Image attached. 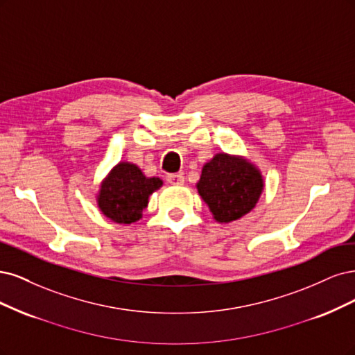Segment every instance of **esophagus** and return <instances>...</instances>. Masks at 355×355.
<instances>
[{"instance_id": "1", "label": "esophagus", "mask_w": 355, "mask_h": 355, "mask_svg": "<svg viewBox=\"0 0 355 355\" xmlns=\"http://www.w3.org/2000/svg\"><path fill=\"white\" fill-rule=\"evenodd\" d=\"M166 181L173 186H182V184H184V175H182V174H168Z\"/></svg>"}]
</instances>
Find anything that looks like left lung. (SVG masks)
Returning <instances> with one entry per match:
<instances>
[{
    "instance_id": "1",
    "label": "left lung",
    "mask_w": 355,
    "mask_h": 355,
    "mask_svg": "<svg viewBox=\"0 0 355 355\" xmlns=\"http://www.w3.org/2000/svg\"><path fill=\"white\" fill-rule=\"evenodd\" d=\"M196 187L215 221L232 223L255 208L264 180L248 159L216 153L203 165Z\"/></svg>"
}]
</instances>
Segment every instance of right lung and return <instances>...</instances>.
<instances>
[{
    "label": "right lung",
    "instance_id": "1",
    "mask_svg": "<svg viewBox=\"0 0 355 355\" xmlns=\"http://www.w3.org/2000/svg\"><path fill=\"white\" fill-rule=\"evenodd\" d=\"M161 187V178H148L137 165L119 162L101 181L97 205L113 223L131 224L141 218L148 196Z\"/></svg>",
    "mask_w": 355,
    "mask_h": 355
}]
</instances>
